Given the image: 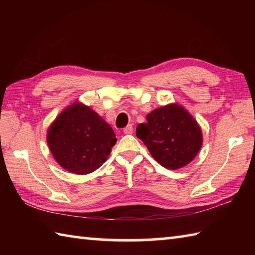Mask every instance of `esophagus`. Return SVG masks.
I'll return each instance as SVG.
<instances>
[{"label":"esophagus","mask_w":255,"mask_h":255,"mask_svg":"<svg viewBox=\"0 0 255 255\" xmlns=\"http://www.w3.org/2000/svg\"><path fill=\"white\" fill-rule=\"evenodd\" d=\"M132 132H133L132 125H128V126L124 129V133L125 134H131Z\"/></svg>","instance_id":"obj_1"}]
</instances>
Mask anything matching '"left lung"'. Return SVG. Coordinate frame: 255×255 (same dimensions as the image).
<instances>
[{
    "label": "left lung",
    "instance_id": "1",
    "mask_svg": "<svg viewBox=\"0 0 255 255\" xmlns=\"http://www.w3.org/2000/svg\"><path fill=\"white\" fill-rule=\"evenodd\" d=\"M139 124L136 134L153 159L169 170H177L195 159L203 144V132L191 113L177 103L155 108Z\"/></svg>",
    "mask_w": 255,
    "mask_h": 255
}]
</instances>
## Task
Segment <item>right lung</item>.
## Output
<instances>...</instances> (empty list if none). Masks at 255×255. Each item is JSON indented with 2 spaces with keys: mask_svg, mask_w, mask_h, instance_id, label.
<instances>
[{
  "mask_svg": "<svg viewBox=\"0 0 255 255\" xmlns=\"http://www.w3.org/2000/svg\"><path fill=\"white\" fill-rule=\"evenodd\" d=\"M46 137L58 164L79 175L99 169L117 141L110 125L90 106L78 101L59 114Z\"/></svg>",
  "mask_w": 255,
  "mask_h": 255,
  "instance_id": "1",
  "label": "right lung"
}]
</instances>
